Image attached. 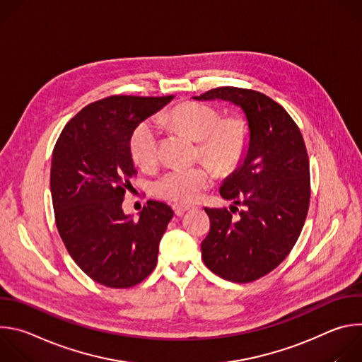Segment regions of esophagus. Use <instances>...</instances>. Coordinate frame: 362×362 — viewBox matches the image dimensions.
Here are the masks:
<instances>
[{"label":"esophagus","instance_id":"esophagus-1","mask_svg":"<svg viewBox=\"0 0 362 362\" xmlns=\"http://www.w3.org/2000/svg\"><path fill=\"white\" fill-rule=\"evenodd\" d=\"M173 211H175V214L177 215V216H182L185 212H187V211H190V206H187V204H182V203H175L173 206Z\"/></svg>","mask_w":362,"mask_h":362}]
</instances>
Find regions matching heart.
Here are the masks:
<instances>
[{
  "mask_svg": "<svg viewBox=\"0 0 362 362\" xmlns=\"http://www.w3.org/2000/svg\"><path fill=\"white\" fill-rule=\"evenodd\" d=\"M219 109L197 101H186L160 116L163 124H172L200 140L203 159L209 160L219 172L235 170L243 160L249 146V127L242 117L222 120ZM132 158L140 168H151L159 159L160 123L141 122L130 136ZM216 179L209 165L173 166L153 182L156 196L176 202L194 203L200 200Z\"/></svg>",
  "mask_w": 362,
  "mask_h": 362,
  "instance_id": "obj_1",
  "label": "heart"
}]
</instances>
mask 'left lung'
Instances as JSON below:
<instances>
[{
  "mask_svg": "<svg viewBox=\"0 0 362 362\" xmlns=\"http://www.w3.org/2000/svg\"><path fill=\"white\" fill-rule=\"evenodd\" d=\"M193 98L229 101L247 122V151L219 189L235 206L230 211L204 208L211 230L200 247L214 274L252 282L274 271L300 235L311 196L306 147L286 110L259 91L218 87ZM238 205L240 218L233 220Z\"/></svg>",
  "mask_w": 362,
  "mask_h": 362,
  "instance_id": "1",
  "label": "left lung"
}]
</instances>
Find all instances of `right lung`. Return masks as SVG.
Listing matches in <instances>:
<instances>
[{
	"mask_svg": "<svg viewBox=\"0 0 362 362\" xmlns=\"http://www.w3.org/2000/svg\"><path fill=\"white\" fill-rule=\"evenodd\" d=\"M173 95H112L94 101L63 129L51 159L49 189L59 233L78 268L109 288H130L158 264L170 206L148 200L133 219L122 209L136 175L130 136Z\"/></svg>",
	"mask_w": 362,
	"mask_h": 362,
	"instance_id": "obj_1",
	"label": "right lung"
}]
</instances>
